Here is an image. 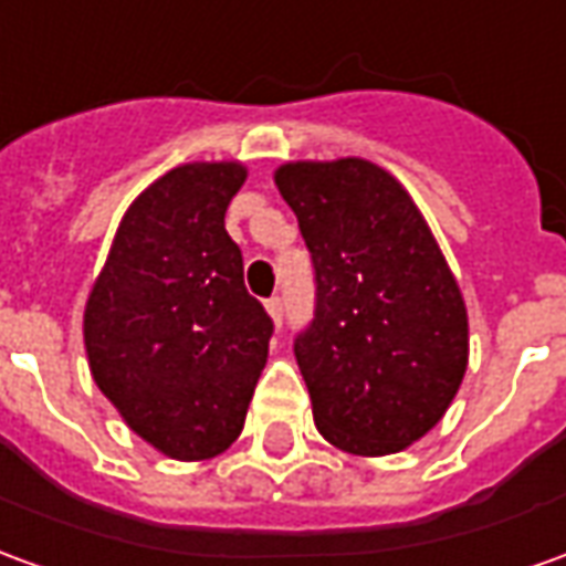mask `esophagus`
<instances>
[{
	"instance_id": "esophagus-1",
	"label": "esophagus",
	"mask_w": 566,
	"mask_h": 566,
	"mask_svg": "<svg viewBox=\"0 0 566 566\" xmlns=\"http://www.w3.org/2000/svg\"><path fill=\"white\" fill-rule=\"evenodd\" d=\"M266 312H270V315H272V322L282 324V312H284L282 296H270V300H266Z\"/></svg>"
}]
</instances>
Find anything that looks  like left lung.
Listing matches in <instances>:
<instances>
[{"label":"left lung","instance_id":"left-lung-1","mask_svg":"<svg viewBox=\"0 0 566 566\" xmlns=\"http://www.w3.org/2000/svg\"><path fill=\"white\" fill-rule=\"evenodd\" d=\"M275 187L315 270V315L294 339L315 426L346 453H398L460 389V284L420 208L374 161H287Z\"/></svg>","mask_w":566,"mask_h":566}]
</instances>
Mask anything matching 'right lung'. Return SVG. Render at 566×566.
<instances>
[{"label":"right lung","instance_id":"1","mask_svg":"<svg viewBox=\"0 0 566 566\" xmlns=\"http://www.w3.org/2000/svg\"><path fill=\"white\" fill-rule=\"evenodd\" d=\"M244 177L239 161H192L146 187L85 306L97 389L171 460H211L242 434L270 355L272 318L223 223Z\"/></svg>","mask_w":566,"mask_h":566}]
</instances>
